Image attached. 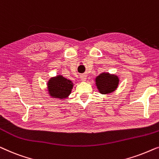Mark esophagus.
<instances>
[{
  "instance_id": "obj_1",
  "label": "esophagus",
  "mask_w": 159,
  "mask_h": 159,
  "mask_svg": "<svg viewBox=\"0 0 159 159\" xmlns=\"http://www.w3.org/2000/svg\"><path fill=\"white\" fill-rule=\"evenodd\" d=\"M86 78H87L86 75H85V74H83V75H80V80H82V81H86Z\"/></svg>"
}]
</instances>
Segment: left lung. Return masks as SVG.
I'll list each match as a JSON object with an SVG mask.
<instances>
[{"label":"left lung","instance_id":"8db88e82","mask_svg":"<svg viewBox=\"0 0 159 159\" xmlns=\"http://www.w3.org/2000/svg\"><path fill=\"white\" fill-rule=\"evenodd\" d=\"M98 91L102 94H109L117 89L120 84V78L117 75L108 72H103L94 79Z\"/></svg>","mask_w":159,"mask_h":159}]
</instances>
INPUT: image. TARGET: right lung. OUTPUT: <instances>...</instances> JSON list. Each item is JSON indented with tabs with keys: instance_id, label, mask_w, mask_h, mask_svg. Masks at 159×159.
I'll return each mask as SVG.
<instances>
[{
	"instance_id": "right-lung-1",
	"label": "right lung",
	"mask_w": 159,
	"mask_h": 159,
	"mask_svg": "<svg viewBox=\"0 0 159 159\" xmlns=\"http://www.w3.org/2000/svg\"><path fill=\"white\" fill-rule=\"evenodd\" d=\"M74 86L73 81L62 75L51 77L47 83L48 94L52 99L65 100L69 97Z\"/></svg>"
}]
</instances>
